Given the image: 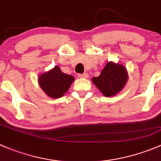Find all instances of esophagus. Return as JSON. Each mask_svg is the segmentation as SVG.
Masks as SVG:
<instances>
[{
    "mask_svg": "<svg viewBox=\"0 0 161 161\" xmlns=\"http://www.w3.org/2000/svg\"><path fill=\"white\" fill-rule=\"evenodd\" d=\"M88 77V74L84 73V74H78V77L80 78H87Z\"/></svg>",
    "mask_w": 161,
    "mask_h": 161,
    "instance_id": "obj_1",
    "label": "esophagus"
}]
</instances>
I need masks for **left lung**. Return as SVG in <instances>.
Segmentation results:
<instances>
[{"label":"left lung","instance_id":"left-lung-1","mask_svg":"<svg viewBox=\"0 0 161 161\" xmlns=\"http://www.w3.org/2000/svg\"><path fill=\"white\" fill-rule=\"evenodd\" d=\"M127 79V71L123 66L108 62L98 77H93L92 82L104 95L111 97L123 88Z\"/></svg>","mask_w":161,"mask_h":161}]
</instances>
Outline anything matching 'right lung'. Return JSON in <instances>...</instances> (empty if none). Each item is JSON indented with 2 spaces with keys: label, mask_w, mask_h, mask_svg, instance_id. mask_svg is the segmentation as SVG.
Here are the masks:
<instances>
[{
  "label": "right lung",
  "mask_w": 161,
  "mask_h": 161,
  "mask_svg": "<svg viewBox=\"0 0 161 161\" xmlns=\"http://www.w3.org/2000/svg\"><path fill=\"white\" fill-rule=\"evenodd\" d=\"M73 76L66 74L58 67L42 74L39 78L41 88L53 98L61 97L68 91L74 81Z\"/></svg>",
  "instance_id": "add662e5"
}]
</instances>
